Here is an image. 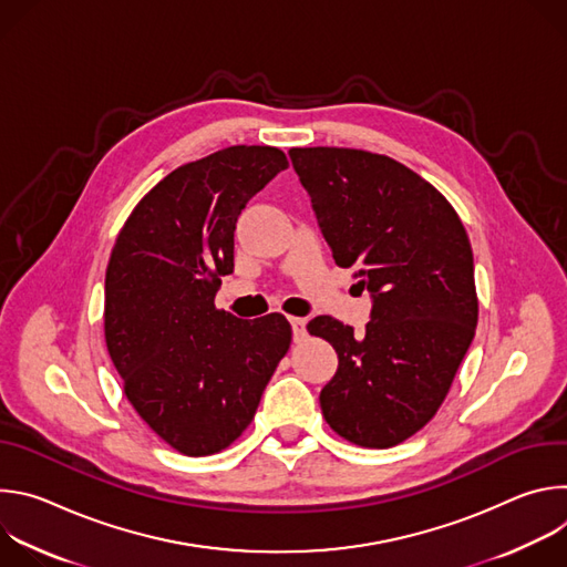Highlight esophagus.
<instances>
[{
  "label": "esophagus",
  "instance_id": "obj_1",
  "mask_svg": "<svg viewBox=\"0 0 567 567\" xmlns=\"http://www.w3.org/2000/svg\"><path fill=\"white\" fill-rule=\"evenodd\" d=\"M280 307H282V311H287V313H289L293 320L302 322V311H300V309H298L293 302H289V300H285V298H282V300H280Z\"/></svg>",
  "mask_w": 567,
  "mask_h": 567
}]
</instances>
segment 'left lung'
Listing matches in <instances>:
<instances>
[{
  "label": "left lung",
  "mask_w": 567,
  "mask_h": 567,
  "mask_svg": "<svg viewBox=\"0 0 567 567\" xmlns=\"http://www.w3.org/2000/svg\"><path fill=\"white\" fill-rule=\"evenodd\" d=\"M274 147L233 145L186 164L132 210L105 276V341L145 424L184 455H213L254 422L291 343L285 316L215 307L233 274L239 213L285 164Z\"/></svg>",
  "instance_id": "1"
}]
</instances>
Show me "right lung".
I'll list each match as a JSON object with an SVG mask.
<instances>
[{"label":"right lung","mask_w":567,"mask_h":567,"mask_svg":"<svg viewBox=\"0 0 567 567\" xmlns=\"http://www.w3.org/2000/svg\"><path fill=\"white\" fill-rule=\"evenodd\" d=\"M318 150L293 171L337 265L359 267L372 300L365 330L328 337L339 370L320 409L341 437L388 449L437 413L473 341V256L455 210L420 175L381 154Z\"/></svg>","instance_id":"add662e5"}]
</instances>
